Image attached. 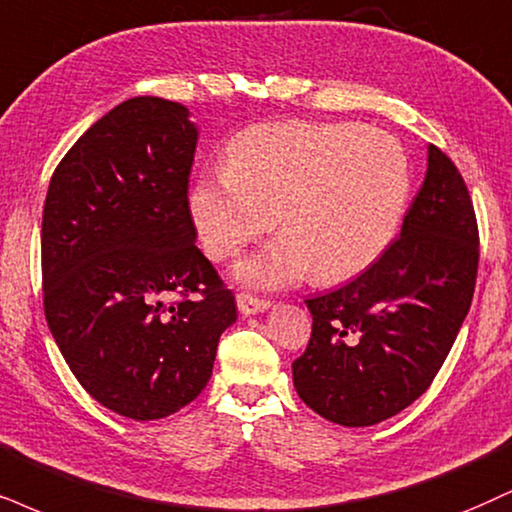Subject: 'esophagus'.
<instances>
[{
    "label": "esophagus",
    "mask_w": 512,
    "mask_h": 512,
    "mask_svg": "<svg viewBox=\"0 0 512 512\" xmlns=\"http://www.w3.org/2000/svg\"><path fill=\"white\" fill-rule=\"evenodd\" d=\"M237 306L244 315H254V313L268 311V308L273 306V301L258 299V296H251V294H237Z\"/></svg>",
    "instance_id": "obj_1"
}]
</instances>
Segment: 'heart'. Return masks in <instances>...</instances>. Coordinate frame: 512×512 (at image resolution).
<instances>
[{"mask_svg":"<svg viewBox=\"0 0 512 512\" xmlns=\"http://www.w3.org/2000/svg\"><path fill=\"white\" fill-rule=\"evenodd\" d=\"M406 151L384 132L349 123H261L227 147V168L197 180L189 211L201 246L225 261L251 239L287 232L244 258L235 275L254 287H285L361 275L394 242L410 201Z\"/></svg>","mask_w":512,"mask_h":512,"instance_id":"obj_1","label":"heart"}]
</instances>
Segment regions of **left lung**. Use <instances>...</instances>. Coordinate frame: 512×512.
Returning <instances> with one entry per match:
<instances>
[{"mask_svg":"<svg viewBox=\"0 0 512 512\" xmlns=\"http://www.w3.org/2000/svg\"><path fill=\"white\" fill-rule=\"evenodd\" d=\"M479 263L463 175L427 147V175L380 261L306 299L313 332L292 363L296 394L325 420L370 427L430 387L470 311Z\"/></svg>","mask_w":512,"mask_h":512,"instance_id":"1","label":"left lung"}]
</instances>
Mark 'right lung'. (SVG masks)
Listing matches in <instances>:
<instances>
[{
  "label": "right lung",
  "mask_w": 512,
  "mask_h": 512,
  "mask_svg": "<svg viewBox=\"0 0 512 512\" xmlns=\"http://www.w3.org/2000/svg\"><path fill=\"white\" fill-rule=\"evenodd\" d=\"M197 140L182 104L128 99L68 149L44 201L49 330L87 394L132 420L197 399L237 320L235 294L194 244Z\"/></svg>",
  "instance_id": "obj_1"
}]
</instances>
